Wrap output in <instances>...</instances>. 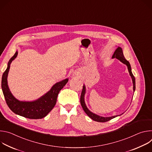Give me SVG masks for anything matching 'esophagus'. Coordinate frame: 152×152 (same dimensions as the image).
Instances as JSON below:
<instances>
[{
    "instance_id": "obj_1",
    "label": "esophagus",
    "mask_w": 152,
    "mask_h": 152,
    "mask_svg": "<svg viewBox=\"0 0 152 152\" xmlns=\"http://www.w3.org/2000/svg\"><path fill=\"white\" fill-rule=\"evenodd\" d=\"M73 76H75V77H79V74L77 72H75V73H74Z\"/></svg>"
}]
</instances>
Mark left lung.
<instances>
[{
  "mask_svg": "<svg viewBox=\"0 0 152 152\" xmlns=\"http://www.w3.org/2000/svg\"><path fill=\"white\" fill-rule=\"evenodd\" d=\"M115 58L118 59V60H120L121 62L126 64L127 66V69H128L129 72V75L132 77V82H133V90H134V91H135V78L134 76L133 75L132 73L131 65H130V63L129 62V61H127L125 59V58L124 56V55H123V53L122 49L121 48L118 47V48L114 52V54L112 56V58ZM85 91H86V89H85V86L84 85L83 86V89H82V93H81V96H80V104H81V106L83 108V111H85V113L86 114H87L88 116L90 117L91 119H93V120H94L96 121H97V122H102L103 123V122H106L107 121H110L111 119H113V118H115L117 116V115H115V116H112V117H103L99 116V115H98L97 114H95L93 113L92 112H91L88 109L87 107H86V106L85 104V103L84 97H85Z\"/></svg>",
  "mask_w": 152,
  "mask_h": 152,
  "instance_id": "1",
  "label": "left lung"
}]
</instances>
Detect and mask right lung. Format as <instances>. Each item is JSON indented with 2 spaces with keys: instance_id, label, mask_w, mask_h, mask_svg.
<instances>
[{
  "instance_id": "right-lung-1",
  "label": "right lung",
  "mask_w": 152,
  "mask_h": 152,
  "mask_svg": "<svg viewBox=\"0 0 152 152\" xmlns=\"http://www.w3.org/2000/svg\"><path fill=\"white\" fill-rule=\"evenodd\" d=\"M18 52L10 59L8 67L2 75V89L10 109L15 114L30 119H41L46 117L54 107L58 95L64 86L68 82L66 79L56 83L47 93L38 99L32 102L20 101L15 99L11 93L7 82V77L11 62L17 57Z\"/></svg>"
}]
</instances>
